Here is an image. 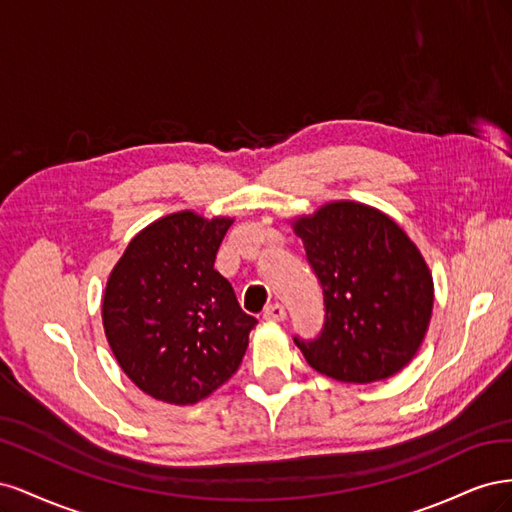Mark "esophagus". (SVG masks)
<instances>
[{"instance_id": "1", "label": "esophagus", "mask_w": 512, "mask_h": 512, "mask_svg": "<svg viewBox=\"0 0 512 512\" xmlns=\"http://www.w3.org/2000/svg\"><path fill=\"white\" fill-rule=\"evenodd\" d=\"M262 316H265V320H271V322H282L286 318V309L280 303H273L265 309V314H262Z\"/></svg>"}]
</instances>
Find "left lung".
<instances>
[{
  "label": "left lung",
  "mask_w": 512,
  "mask_h": 512,
  "mask_svg": "<svg viewBox=\"0 0 512 512\" xmlns=\"http://www.w3.org/2000/svg\"><path fill=\"white\" fill-rule=\"evenodd\" d=\"M324 294L314 342L294 337L305 361L339 382L395 376L421 348L433 309V277L418 247L389 215L335 200L292 220Z\"/></svg>",
  "instance_id": "obj_1"
}]
</instances>
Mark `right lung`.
I'll return each instance as SVG.
<instances>
[{
  "label": "right lung",
  "mask_w": 512,
  "mask_h": 512,
  "mask_svg": "<svg viewBox=\"0 0 512 512\" xmlns=\"http://www.w3.org/2000/svg\"><path fill=\"white\" fill-rule=\"evenodd\" d=\"M232 218L194 211L143 228L117 260L102 324L119 367L149 397L192 406L235 374L256 318L213 269Z\"/></svg>",
  "instance_id": "1"
}]
</instances>
